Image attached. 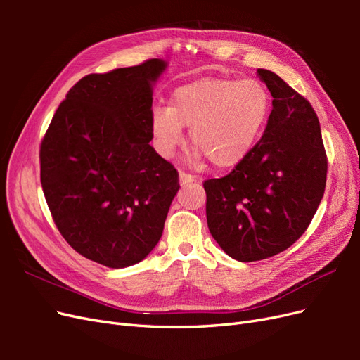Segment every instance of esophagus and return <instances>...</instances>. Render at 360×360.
Returning <instances> with one entry per match:
<instances>
[{"label": "esophagus", "mask_w": 360, "mask_h": 360, "mask_svg": "<svg viewBox=\"0 0 360 360\" xmlns=\"http://www.w3.org/2000/svg\"><path fill=\"white\" fill-rule=\"evenodd\" d=\"M197 183V177L192 176V174L188 172H180V184L181 186H188V184Z\"/></svg>", "instance_id": "34e87169"}]
</instances>
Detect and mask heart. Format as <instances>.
<instances>
[{
  "label": "heart",
  "instance_id": "obj_1",
  "mask_svg": "<svg viewBox=\"0 0 360 360\" xmlns=\"http://www.w3.org/2000/svg\"><path fill=\"white\" fill-rule=\"evenodd\" d=\"M266 86L254 79L202 78L174 91L171 106H158L151 129L163 155L181 144L191 127L193 147L217 168L240 163L252 150L269 115Z\"/></svg>",
  "mask_w": 360,
  "mask_h": 360
}]
</instances>
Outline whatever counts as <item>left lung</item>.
Segmentation results:
<instances>
[{
  "label": "left lung",
  "mask_w": 360,
  "mask_h": 360,
  "mask_svg": "<svg viewBox=\"0 0 360 360\" xmlns=\"http://www.w3.org/2000/svg\"><path fill=\"white\" fill-rule=\"evenodd\" d=\"M257 73L274 97L263 136L230 174L202 183L210 234L243 263L274 257L307 231L328 176L311 103L276 73Z\"/></svg>",
  "instance_id": "left-lung-1"
}]
</instances>
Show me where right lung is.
I'll list each match as a JSON object with an SVG mask.
<instances>
[{
    "mask_svg": "<svg viewBox=\"0 0 360 360\" xmlns=\"http://www.w3.org/2000/svg\"><path fill=\"white\" fill-rule=\"evenodd\" d=\"M167 64L86 75L66 94L40 144V181L61 236L78 254L122 269L158 245L179 172L153 139V84Z\"/></svg>",
    "mask_w": 360,
    "mask_h": 360,
    "instance_id": "add662e5",
    "label": "right lung"
}]
</instances>
